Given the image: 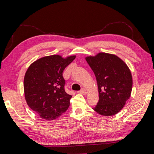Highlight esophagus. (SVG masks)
<instances>
[{"label":"esophagus","mask_w":154,"mask_h":154,"mask_svg":"<svg viewBox=\"0 0 154 154\" xmlns=\"http://www.w3.org/2000/svg\"><path fill=\"white\" fill-rule=\"evenodd\" d=\"M78 92L80 93V94H83V95L87 94V91H86L85 88H82V90L80 91H79Z\"/></svg>","instance_id":"34e87169"}]
</instances>
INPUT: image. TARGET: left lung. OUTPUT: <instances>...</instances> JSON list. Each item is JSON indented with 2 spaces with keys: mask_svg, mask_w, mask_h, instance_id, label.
I'll return each mask as SVG.
<instances>
[{
  "mask_svg": "<svg viewBox=\"0 0 154 154\" xmlns=\"http://www.w3.org/2000/svg\"><path fill=\"white\" fill-rule=\"evenodd\" d=\"M94 72L99 92V101L94 110L104 116L118 114L130 97L132 76L123 60L113 54L99 53L85 57Z\"/></svg>",
  "mask_w": 154,
  "mask_h": 154,
  "instance_id": "1",
  "label": "left lung"
}]
</instances>
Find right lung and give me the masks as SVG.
I'll return each instance as SVG.
<instances>
[{"label": "right lung", "mask_w": 154, "mask_h": 154, "mask_svg": "<svg viewBox=\"0 0 154 154\" xmlns=\"http://www.w3.org/2000/svg\"><path fill=\"white\" fill-rule=\"evenodd\" d=\"M76 55L63 58L54 54L32 62L26 72L24 91L27 104L41 118L51 121L69 108L72 96L64 89L63 70Z\"/></svg>", "instance_id": "obj_1"}]
</instances>
